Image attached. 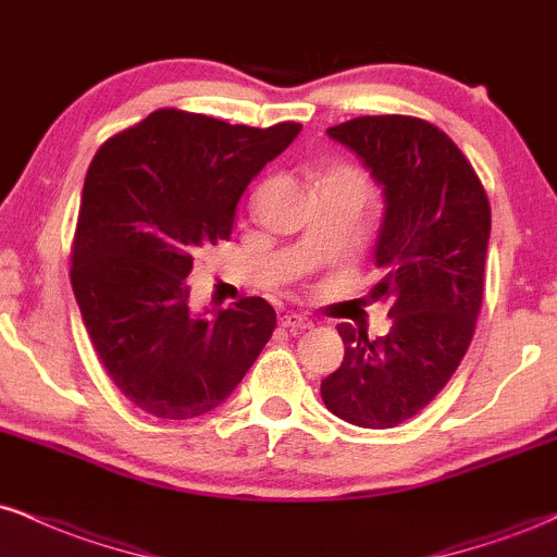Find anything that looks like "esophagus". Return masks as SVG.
<instances>
[{"label": "esophagus", "instance_id": "34e87169", "mask_svg": "<svg viewBox=\"0 0 557 557\" xmlns=\"http://www.w3.org/2000/svg\"><path fill=\"white\" fill-rule=\"evenodd\" d=\"M283 327L290 330V332H304V330L314 327V322H311V319L304 317V314H285L283 317Z\"/></svg>", "mask_w": 557, "mask_h": 557}]
</instances>
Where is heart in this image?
Here are the masks:
<instances>
[{
  "label": "heart",
  "mask_w": 557,
  "mask_h": 557,
  "mask_svg": "<svg viewBox=\"0 0 557 557\" xmlns=\"http://www.w3.org/2000/svg\"><path fill=\"white\" fill-rule=\"evenodd\" d=\"M335 181H356V183H363V177L359 175L356 170L350 168H335L327 172V177H324V183H335Z\"/></svg>",
  "instance_id": "heart-1"
}]
</instances>
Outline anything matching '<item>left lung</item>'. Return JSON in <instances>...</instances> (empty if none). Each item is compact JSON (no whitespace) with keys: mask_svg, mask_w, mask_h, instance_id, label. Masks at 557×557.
Returning a JSON list of instances; mask_svg holds the SVG:
<instances>
[{"mask_svg":"<svg viewBox=\"0 0 557 557\" xmlns=\"http://www.w3.org/2000/svg\"><path fill=\"white\" fill-rule=\"evenodd\" d=\"M372 172L385 196L374 246L382 277L372 300L393 327L369 341L341 324L345 356L322 380L335 417L389 430L417 417L456 374L484 296L490 201L463 151L440 127L408 114H367L327 127Z\"/></svg>","mask_w":557,"mask_h":557,"instance_id":"obj_1","label":"left lung"}]
</instances>
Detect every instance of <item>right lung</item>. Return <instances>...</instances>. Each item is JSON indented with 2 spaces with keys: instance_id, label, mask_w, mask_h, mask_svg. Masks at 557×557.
<instances>
[{
  "instance_id": "1",
  "label": "right lung",
  "mask_w": 557,
  "mask_h": 557,
  "mask_svg": "<svg viewBox=\"0 0 557 557\" xmlns=\"http://www.w3.org/2000/svg\"><path fill=\"white\" fill-rule=\"evenodd\" d=\"M298 123L230 125L157 110L96 151L73 238L75 300L96 356L133 406L183 421L230 398L272 337L264 298L194 311L188 274L227 240L235 207Z\"/></svg>"
}]
</instances>
